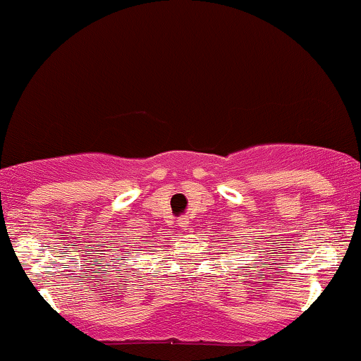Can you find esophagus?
Instances as JSON below:
<instances>
[{
	"mask_svg": "<svg viewBox=\"0 0 361 361\" xmlns=\"http://www.w3.org/2000/svg\"><path fill=\"white\" fill-rule=\"evenodd\" d=\"M178 224H180L181 227H186V224H188V219H185V217H180V219H178Z\"/></svg>",
	"mask_w": 361,
	"mask_h": 361,
	"instance_id": "1",
	"label": "esophagus"
}]
</instances>
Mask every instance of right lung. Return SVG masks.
<instances>
[{"instance_id": "right-lung-1", "label": "right lung", "mask_w": 361, "mask_h": 361, "mask_svg": "<svg viewBox=\"0 0 361 361\" xmlns=\"http://www.w3.org/2000/svg\"><path fill=\"white\" fill-rule=\"evenodd\" d=\"M142 241H144V239H139V241L134 243V244H135V246H140V244H142Z\"/></svg>"}]
</instances>
